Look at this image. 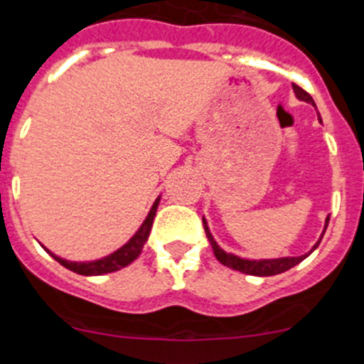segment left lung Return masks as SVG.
<instances>
[{"mask_svg": "<svg viewBox=\"0 0 364 364\" xmlns=\"http://www.w3.org/2000/svg\"><path fill=\"white\" fill-rule=\"evenodd\" d=\"M294 87V92H296V96L299 97L301 101H306V103H312L314 107H316V103H314L312 96H310L306 90H303V88L299 87V85L292 83ZM328 221L330 218H326V225H325V230L326 227H328ZM203 227H205V232H206V237H208V241H210L212 245V250H214V255L215 259L219 261V263H223L225 267L232 268V270H237V272H243V274H250V276H276V274H283V272L290 270L292 267H296V264H299L301 261L306 257V255H301V257H281V259H264V261H250V259H241V257H237V255H232V254H227V252H223L221 248L218 247V243L214 241V237H212V234L208 232V227H206V221L203 219ZM325 234V232H323ZM323 239V237H321ZM319 245V243H317ZM316 247L312 248V250H316ZM310 250V252H312Z\"/></svg>", "mask_w": 364, "mask_h": 364, "instance_id": "1", "label": "left lung"}]
</instances>
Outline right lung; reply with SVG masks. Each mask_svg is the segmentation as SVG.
<instances>
[{"instance_id": "1", "label": "right lung", "mask_w": 364, "mask_h": 364, "mask_svg": "<svg viewBox=\"0 0 364 364\" xmlns=\"http://www.w3.org/2000/svg\"><path fill=\"white\" fill-rule=\"evenodd\" d=\"M158 205H159V198L156 199V203H154L152 208H150L146 219L143 221V225L139 227V230L134 234V237L130 239L129 243L123 245L119 250H116L114 254L107 255V257H103V259L90 261V263H72V261H65V259H61V257H55V255L52 254V252H48L47 248H45V250H47L48 254H50L52 257L58 261V263L63 264V267L68 268V270L76 272V274H81V276H101V274H109V272L119 270V268H123V267H127V264L132 263L137 255L141 254L143 245H145V241L149 239L150 228H152L154 218H156V210H158Z\"/></svg>"}]
</instances>
